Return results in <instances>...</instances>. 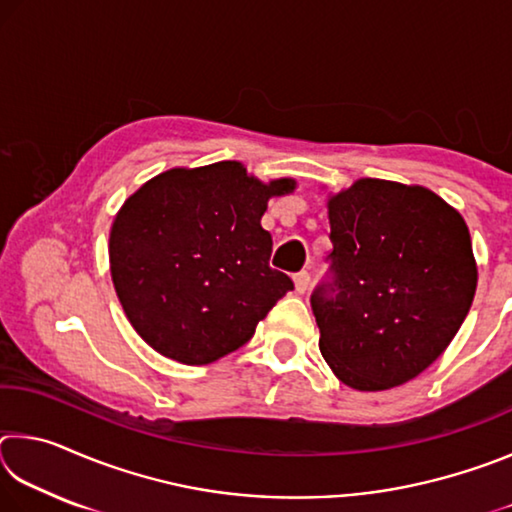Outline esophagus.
Listing matches in <instances>:
<instances>
[{
	"mask_svg": "<svg viewBox=\"0 0 512 512\" xmlns=\"http://www.w3.org/2000/svg\"><path fill=\"white\" fill-rule=\"evenodd\" d=\"M293 282H296L298 293H307L309 284H311V275L307 271H300V273H296V277H293Z\"/></svg>",
	"mask_w": 512,
	"mask_h": 512,
	"instance_id": "esophagus-1",
	"label": "esophagus"
}]
</instances>
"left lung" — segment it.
Listing matches in <instances>:
<instances>
[{"label": "left lung", "instance_id": "1", "mask_svg": "<svg viewBox=\"0 0 512 512\" xmlns=\"http://www.w3.org/2000/svg\"><path fill=\"white\" fill-rule=\"evenodd\" d=\"M329 271L311 293L318 348L343 384L386 391L429 368L472 307L470 230L424 187L363 178L329 198Z\"/></svg>", "mask_w": 512, "mask_h": 512}]
</instances>
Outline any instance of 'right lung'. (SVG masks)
Segmentation results:
<instances>
[{"label":"right lung","instance_id":"1","mask_svg":"<svg viewBox=\"0 0 512 512\" xmlns=\"http://www.w3.org/2000/svg\"><path fill=\"white\" fill-rule=\"evenodd\" d=\"M293 180L259 183L239 162L169 169L121 205L110 273L137 334L155 352L205 366L253 339L293 280L268 266V198Z\"/></svg>","mask_w":512,"mask_h":512}]
</instances>
